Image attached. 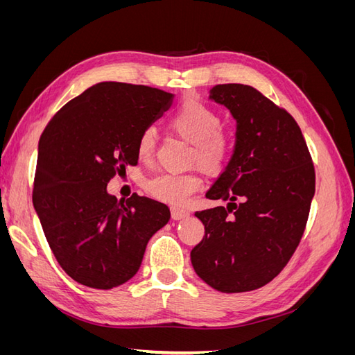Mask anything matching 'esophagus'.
Instances as JSON below:
<instances>
[{
  "label": "esophagus",
  "instance_id": "34e87169",
  "mask_svg": "<svg viewBox=\"0 0 355 355\" xmlns=\"http://www.w3.org/2000/svg\"><path fill=\"white\" fill-rule=\"evenodd\" d=\"M171 219L173 220H180V219H185L189 216V211L185 209H180V207H171Z\"/></svg>",
  "mask_w": 355,
  "mask_h": 355
}]
</instances>
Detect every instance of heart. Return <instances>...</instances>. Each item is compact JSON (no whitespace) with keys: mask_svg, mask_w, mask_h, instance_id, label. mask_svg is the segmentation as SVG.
I'll use <instances>...</instances> for the list:
<instances>
[{"mask_svg":"<svg viewBox=\"0 0 355 355\" xmlns=\"http://www.w3.org/2000/svg\"><path fill=\"white\" fill-rule=\"evenodd\" d=\"M219 114L200 101H187L171 116L170 128L191 144L189 161L210 175L220 173L228 166L234 151V139L222 130ZM155 151V133L145 128L137 139L136 153L141 161H151ZM201 185L192 173H163L149 179L145 185L151 197L168 202L184 204Z\"/></svg>","mask_w":355,"mask_h":355,"instance_id":"heart-1","label":"heart"}]
</instances>
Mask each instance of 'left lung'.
I'll return each mask as SVG.
<instances>
[{
    "label": "left lung",
    "mask_w": 355,
    "mask_h": 355,
    "mask_svg": "<svg viewBox=\"0 0 355 355\" xmlns=\"http://www.w3.org/2000/svg\"><path fill=\"white\" fill-rule=\"evenodd\" d=\"M210 99L237 121L234 154L206 194L230 202L196 211L206 234L191 262L219 292H250L280 274L299 245L315 192L314 164L295 118L261 92L218 84Z\"/></svg>",
    "instance_id": "1"
}]
</instances>
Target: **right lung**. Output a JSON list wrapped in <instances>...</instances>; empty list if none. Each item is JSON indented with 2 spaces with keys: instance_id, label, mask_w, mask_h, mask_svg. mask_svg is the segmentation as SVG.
I'll use <instances>...</instances> for the list:
<instances>
[{
  "instance_id": "add662e5",
  "label": "right lung",
  "mask_w": 355,
  "mask_h": 355,
  "mask_svg": "<svg viewBox=\"0 0 355 355\" xmlns=\"http://www.w3.org/2000/svg\"><path fill=\"white\" fill-rule=\"evenodd\" d=\"M171 101L146 85L99 83L62 106L40 137L32 202L56 261L83 286L130 280L170 219L166 204L137 194L124 204L106 185L137 164L139 136Z\"/></svg>"
}]
</instances>
